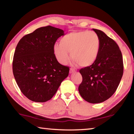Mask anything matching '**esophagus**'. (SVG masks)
Here are the masks:
<instances>
[{"instance_id":"esophagus-1","label":"esophagus","mask_w":134,"mask_h":134,"mask_svg":"<svg viewBox=\"0 0 134 134\" xmlns=\"http://www.w3.org/2000/svg\"><path fill=\"white\" fill-rule=\"evenodd\" d=\"M76 71V70H74L73 68H71V69H70V73H72V72H74Z\"/></svg>"}]
</instances>
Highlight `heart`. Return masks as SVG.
I'll list each match as a JSON object with an SVG mask.
<instances>
[{
	"instance_id": "heart-1",
	"label": "heart",
	"mask_w": 134,
	"mask_h": 134,
	"mask_svg": "<svg viewBox=\"0 0 134 134\" xmlns=\"http://www.w3.org/2000/svg\"><path fill=\"white\" fill-rule=\"evenodd\" d=\"M100 41L93 31L72 32L61 38L60 43L54 45V55L61 64H65L71 59L79 66L89 67L96 62L99 56Z\"/></svg>"
}]
</instances>
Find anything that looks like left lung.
<instances>
[{
  "label": "left lung",
  "instance_id": "obj_1",
  "mask_svg": "<svg viewBox=\"0 0 134 134\" xmlns=\"http://www.w3.org/2000/svg\"><path fill=\"white\" fill-rule=\"evenodd\" d=\"M98 35L100 48L93 64L81 69L83 80L79 92L86 101L101 103L114 94L124 72L122 53L115 41L100 30L93 29Z\"/></svg>",
  "mask_w": 134,
  "mask_h": 134
}]
</instances>
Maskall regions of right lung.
I'll return each mask as SVG.
<instances>
[{"mask_svg":"<svg viewBox=\"0 0 134 134\" xmlns=\"http://www.w3.org/2000/svg\"><path fill=\"white\" fill-rule=\"evenodd\" d=\"M64 31L51 26L41 27L24 36L13 55V73L20 90L35 102L50 100L63 80L69 67L62 65L54 55L56 41Z\"/></svg>","mask_w":134,"mask_h":134,"instance_id":"1","label":"right lung"}]
</instances>
